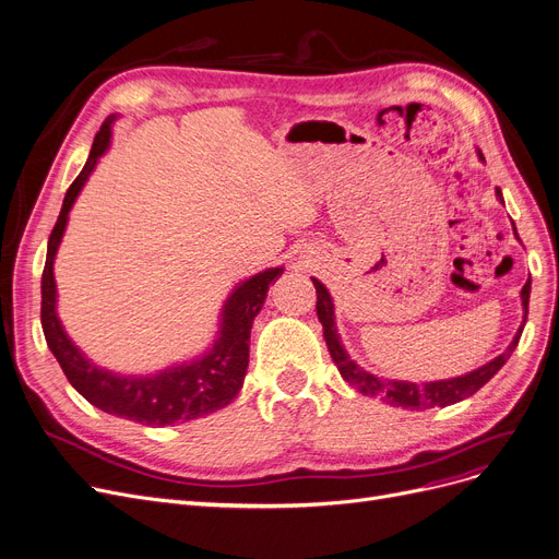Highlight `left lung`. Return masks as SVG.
<instances>
[{
	"instance_id": "1",
	"label": "left lung",
	"mask_w": 559,
	"mask_h": 559,
	"mask_svg": "<svg viewBox=\"0 0 559 559\" xmlns=\"http://www.w3.org/2000/svg\"><path fill=\"white\" fill-rule=\"evenodd\" d=\"M477 156H480V162H485L483 152L477 150ZM496 198L504 204L500 189H496ZM516 234V227H514ZM519 238V234H516ZM313 286H316V313H318V321L323 325V336L328 343V350L338 368V373L345 382H350L353 386H357L364 395H376L380 397L382 403L391 405V407H403V409H430V407H445V405H455L464 397L473 395L477 389H483L498 370L502 368V364L508 361L514 353V348L519 345L523 325H525V318H527V302H530V280L525 282V286L521 288V302H523V323L516 330L512 343L508 345V350L502 355L493 357L491 361H487L485 366L471 370L466 376L460 378H450V380H435V382H405V380H384L378 378L373 373H368L364 370L357 361L350 359V355L345 353V348L341 345V336L334 323V302L330 290L325 288L323 282H318L316 277H311Z\"/></svg>"
}]
</instances>
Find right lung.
<instances>
[{"label":"right lung","mask_w":559,"mask_h":559,"mask_svg":"<svg viewBox=\"0 0 559 559\" xmlns=\"http://www.w3.org/2000/svg\"><path fill=\"white\" fill-rule=\"evenodd\" d=\"M114 122L116 116H109L99 127L88 162L68 189L57 225L49 234L40 284V323L49 350L63 368L68 382L93 407L127 420L164 428V425L214 414L216 409L227 407L236 393L241 391L250 361L252 323L265 302V296H269V286L284 273V269L282 265L280 269H265L236 284L221 309V328L214 345L191 361L168 366L150 376H120L93 364L76 348L61 325V318L57 313L55 259L66 234L70 209L95 170L99 156L111 145Z\"/></svg>","instance_id":"obj_1"}]
</instances>
